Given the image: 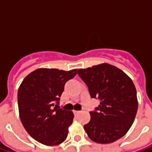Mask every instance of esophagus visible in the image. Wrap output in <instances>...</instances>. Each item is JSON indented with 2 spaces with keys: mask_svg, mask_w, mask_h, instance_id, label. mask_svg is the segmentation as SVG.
Wrapping results in <instances>:
<instances>
[{
  "mask_svg": "<svg viewBox=\"0 0 152 152\" xmlns=\"http://www.w3.org/2000/svg\"><path fill=\"white\" fill-rule=\"evenodd\" d=\"M73 113H74V115H75V116H76V115H79L80 112L79 111H74Z\"/></svg>",
  "mask_w": 152,
  "mask_h": 152,
  "instance_id": "34e87169",
  "label": "esophagus"
}]
</instances>
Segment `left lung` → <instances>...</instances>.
<instances>
[{"label": "left lung", "mask_w": 152, "mask_h": 152, "mask_svg": "<svg viewBox=\"0 0 152 152\" xmlns=\"http://www.w3.org/2000/svg\"><path fill=\"white\" fill-rule=\"evenodd\" d=\"M77 74L88 87L90 97L100 104L89 112L84 125L89 137L98 143H111L126 134L137 111V92L132 80L117 67L102 63Z\"/></svg>", "instance_id": "1"}]
</instances>
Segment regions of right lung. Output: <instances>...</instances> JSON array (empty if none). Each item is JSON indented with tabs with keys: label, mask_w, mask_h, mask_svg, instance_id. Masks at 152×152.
I'll use <instances>...</instances> for the list:
<instances>
[{
	"label": "right lung",
	"mask_w": 152,
	"mask_h": 152,
	"mask_svg": "<svg viewBox=\"0 0 152 152\" xmlns=\"http://www.w3.org/2000/svg\"><path fill=\"white\" fill-rule=\"evenodd\" d=\"M76 73L77 69L40 68L26 76L19 86L18 105L22 124L40 143L55 146L67 137L74 115L58 105L65 84Z\"/></svg>",
	"instance_id": "obj_1"
}]
</instances>
